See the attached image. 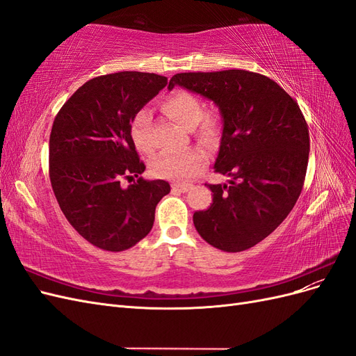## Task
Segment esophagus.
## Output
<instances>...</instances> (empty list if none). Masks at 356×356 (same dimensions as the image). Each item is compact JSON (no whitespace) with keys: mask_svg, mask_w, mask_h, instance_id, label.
Instances as JSON below:
<instances>
[{"mask_svg":"<svg viewBox=\"0 0 356 356\" xmlns=\"http://www.w3.org/2000/svg\"><path fill=\"white\" fill-rule=\"evenodd\" d=\"M191 188L190 184H174L172 186V191L175 193H187Z\"/></svg>","mask_w":356,"mask_h":356,"instance_id":"34e87169","label":"esophagus"}]
</instances>
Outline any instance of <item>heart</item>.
I'll use <instances>...</instances> for the list:
<instances>
[{
    "instance_id": "1",
    "label": "heart",
    "mask_w": 356,
    "mask_h": 356,
    "mask_svg": "<svg viewBox=\"0 0 356 356\" xmlns=\"http://www.w3.org/2000/svg\"><path fill=\"white\" fill-rule=\"evenodd\" d=\"M161 108L179 126L193 129L199 126L197 138L203 143H212L218 136L220 118L209 111L203 114V106L196 95L187 90H175L169 93L161 101ZM149 113L147 110L138 111L132 122V138L135 145L149 152L148 131H149ZM207 165V156L200 149H188L182 153H161L153 157L149 169L157 178L166 179H187L203 169Z\"/></svg>"
}]
</instances>
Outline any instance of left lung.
I'll use <instances>...</instances> for the list:
<instances>
[{
  "label": "left lung",
  "instance_id": "left-lung-1",
  "mask_svg": "<svg viewBox=\"0 0 356 356\" xmlns=\"http://www.w3.org/2000/svg\"><path fill=\"white\" fill-rule=\"evenodd\" d=\"M175 86L218 106L222 135L213 168L230 178L204 184L213 199L193 222L209 245L245 251L288 217L303 188L310 145L305 115L281 86L257 72H181L168 89Z\"/></svg>",
  "mask_w": 356,
  "mask_h": 356
}]
</instances>
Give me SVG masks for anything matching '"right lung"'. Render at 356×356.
<instances>
[{
  "label": "right lung",
  "mask_w": 356,
  "mask_h": 356,
  "mask_svg": "<svg viewBox=\"0 0 356 356\" xmlns=\"http://www.w3.org/2000/svg\"><path fill=\"white\" fill-rule=\"evenodd\" d=\"M168 84L157 74L123 71L84 83L63 104L51 126L49 175L59 207L92 245L118 252L149 233L163 179L139 177L145 165L132 139L138 111ZM138 179L127 188L123 177Z\"/></svg>",
  "instance_id": "right-lung-1"
}]
</instances>
